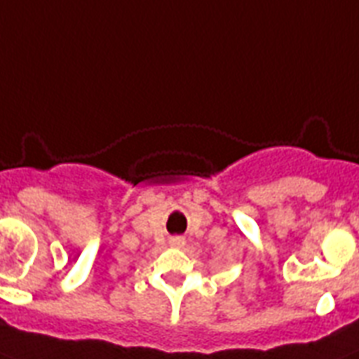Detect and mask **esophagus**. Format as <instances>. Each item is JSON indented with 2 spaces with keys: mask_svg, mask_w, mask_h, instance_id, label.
I'll return each instance as SVG.
<instances>
[{
  "mask_svg": "<svg viewBox=\"0 0 359 359\" xmlns=\"http://www.w3.org/2000/svg\"><path fill=\"white\" fill-rule=\"evenodd\" d=\"M169 244L173 245V248H182V245L186 244V240L184 236H171V238H169Z\"/></svg>",
  "mask_w": 359,
  "mask_h": 359,
  "instance_id": "obj_1",
  "label": "esophagus"
}]
</instances>
